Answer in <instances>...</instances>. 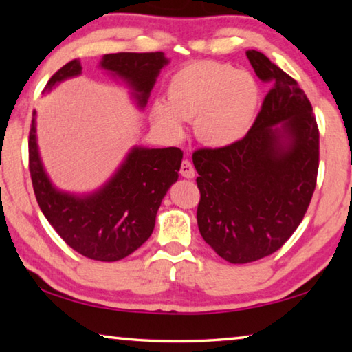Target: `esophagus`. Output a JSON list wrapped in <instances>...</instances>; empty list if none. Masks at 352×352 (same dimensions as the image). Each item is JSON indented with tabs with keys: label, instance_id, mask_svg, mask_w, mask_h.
I'll use <instances>...</instances> for the list:
<instances>
[{
	"label": "esophagus",
	"instance_id": "34e87169",
	"mask_svg": "<svg viewBox=\"0 0 352 352\" xmlns=\"http://www.w3.org/2000/svg\"><path fill=\"white\" fill-rule=\"evenodd\" d=\"M180 174H182V177H184V178H194L195 169H194V166H192V163L189 162V160H183V162H182Z\"/></svg>",
	"mask_w": 352,
	"mask_h": 352
}]
</instances>
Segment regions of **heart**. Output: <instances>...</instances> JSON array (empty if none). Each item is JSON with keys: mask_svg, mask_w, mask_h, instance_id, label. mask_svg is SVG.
<instances>
[{"mask_svg": "<svg viewBox=\"0 0 352 352\" xmlns=\"http://www.w3.org/2000/svg\"><path fill=\"white\" fill-rule=\"evenodd\" d=\"M261 99L254 77L228 63L200 60L170 77L168 102L157 100L152 116L169 133H183L182 121H195L208 146L228 147L241 141L254 122Z\"/></svg>", "mask_w": 352, "mask_h": 352, "instance_id": "obj_1", "label": "heart"}]
</instances>
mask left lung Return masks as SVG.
Segmentation results:
<instances>
[{"label": "left lung", "instance_id": "1", "mask_svg": "<svg viewBox=\"0 0 352 352\" xmlns=\"http://www.w3.org/2000/svg\"><path fill=\"white\" fill-rule=\"evenodd\" d=\"M247 57L256 76L272 83L252 129L233 146L192 153L200 234L231 264L262 259L287 242L311 204L320 162L306 93L262 52Z\"/></svg>", "mask_w": 352, "mask_h": 352}]
</instances>
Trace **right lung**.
<instances>
[{
    "instance_id": "obj_1",
    "label": "right lung",
    "mask_w": 352,
    "mask_h": 352,
    "mask_svg": "<svg viewBox=\"0 0 352 352\" xmlns=\"http://www.w3.org/2000/svg\"><path fill=\"white\" fill-rule=\"evenodd\" d=\"M168 62L160 51L116 52L105 54L99 67L126 80L142 109ZM80 73V60L74 58L47 80L45 90ZM182 158L183 152L178 147H133L116 174L96 192H62L52 186L41 164L32 113L29 172L35 199L57 234L77 253L94 261L124 259L151 237L162 200L170 184L178 180Z\"/></svg>"
}]
</instances>
